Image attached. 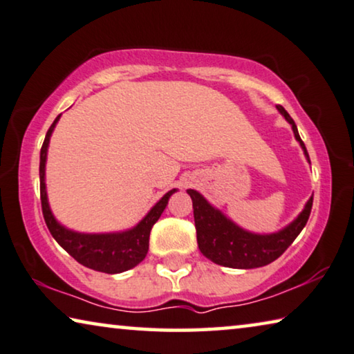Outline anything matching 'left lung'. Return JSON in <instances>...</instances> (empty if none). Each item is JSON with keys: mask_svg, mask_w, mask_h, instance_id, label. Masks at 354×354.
Segmentation results:
<instances>
[{"mask_svg": "<svg viewBox=\"0 0 354 354\" xmlns=\"http://www.w3.org/2000/svg\"><path fill=\"white\" fill-rule=\"evenodd\" d=\"M277 109L291 124L295 138L301 144L304 153L310 161L307 149L297 133L295 120L281 106H277ZM187 193L193 201L196 237H198L201 253L205 258L214 261L215 264L232 269L263 268V266H268L272 261L281 257L285 250L295 242L304 226L307 225L313 204V198H310L306 207L297 215V218L279 232L253 234L242 230L241 226H237L236 223L223 215L218 209L210 205L201 193L194 192V189H187Z\"/></svg>", "mask_w": 354, "mask_h": 354, "instance_id": "1", "label": "left lung"}]
</instances>
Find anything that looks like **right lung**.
Segmentation results:
<instances>
[{"label": "right lung", "instance_id": "1", "mask_svg": "<svg viewBox=\"0 0 354 354\" xmlns=\"http://www.w3.org/2000/svg\"><path fill=\"white\" fill-rule=\"evenodd\" d=\"M62 113L55 118L52 127L46 134L44 144L41 147L39 161V180H41V205L46 225L53 239L73 257L77 263L85 268L106 274H120L128 269H133L145 258L149 252V239L151 227L166 209L167 201L177 192L176 188L167 192L156 203L151 210L131 230L123 232H107V234H84L71 231L68 227L59 225L48 207L47 192H46V160L48 140L53 133V128L58 123Z\"/></svg>", "mask_w": 354, "mask_h": 354}]
</instances>
